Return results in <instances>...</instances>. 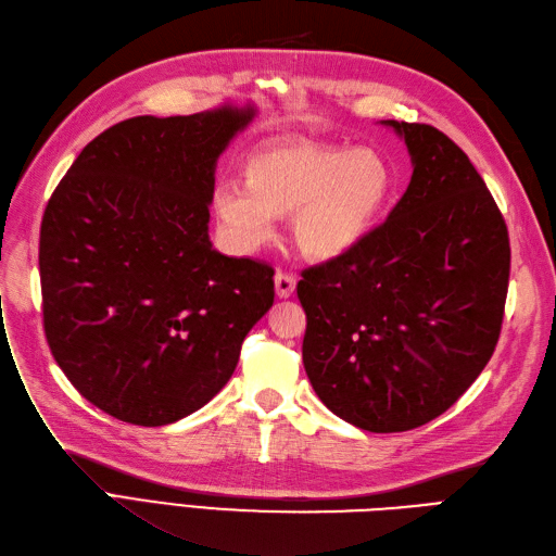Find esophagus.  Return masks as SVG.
<instances>
[{"label":"esophagus","instance_id":"34e87169","mask_svg":"<svg viewBox=\"0 0 556 556\" xmlns=\"http://www.w3.org/2000/svg\"><path fill=\"white\" fill-rule=\"evenodd\" d=\"M275 291H277L279 298H291L293 291H295V277L289 275V273L279 270V273L275 275Z\"/></svg>","mask_w":556,"mask_h":556}]
</instances>
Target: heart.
<instances>
[{
  "instance_id": "heart-1",
  "label": "heart",
  "mask_w": 556,
  "mask_h": 556,
  "mask_svg": "<svg viewBox=\"0 0 556 556\" xmlns=\"http://www.w3.org/2000/svg\"><path fill=\"white\" fill-rule=\"evenodd\" d=\"M392 193V168L376 150L281 138L249 161V182L222 180L214 210L226 236L256 252L293 212V240L309 258H332L361 242Z\"/></svg>"
}]
</instances>
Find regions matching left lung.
I'll list each match as a JSON object with an SVG mask.
<instances>
[{"label":"left lung","instance_id":"1","mask_svg":"<svg viewBox=\"0 0 556 556\" xmlns=\"http://www.w3.org/2000/svg\"><path fill=\"white\" fill-rule=\"evenodd\" d=\"M414 175L388 219L304 267L302 363L334 416L408 432L485 369L504 324L508 226L469 156L432 124L388 119Z\"/></svg>","mask_w":556,"mask_h":556}]
</instances>
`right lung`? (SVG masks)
Masks as SVG:
<instances>
[{
    "mask_svg": "<svg viewBox=\"0 0 556 556\" xmlns=\"http://www.w3.org/2000/svg\"><path fill=\"white\" fill-rule=\"evenodd\" d=\"M254 111L140 115L99 134L48 199V346L80 395L131 425L205 406L275 302V267L214 252V164Z\"/></svg>",
    "mask_w": 556,
    "mask_h": 556,
    "instance_id": "right-lung-1",
    "label": "right lung"
}]
</instances>
